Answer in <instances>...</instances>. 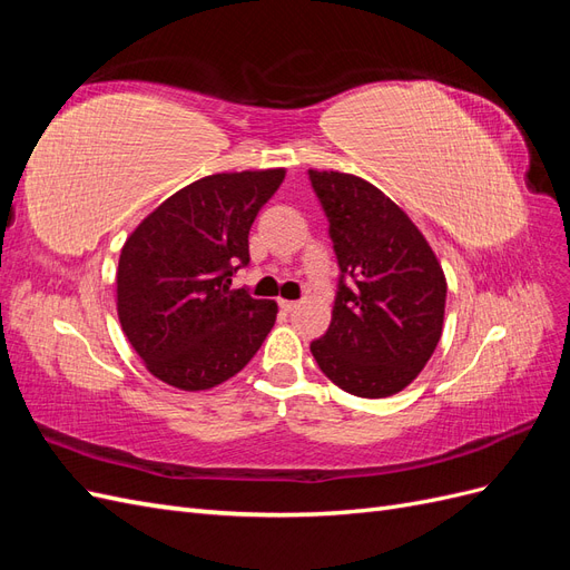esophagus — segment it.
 <instances>
[{"mask_svg":"<svg viewBox=\"0 0 570 570\" xmlns=\"http://www.w3.org/2000/svg\"><path fill=\"white\" fill-rule=\"evenodd\" d=\"M278 306L283 308V312H295V308H297V302H292V299H278Z\"/></svg>","mask_w":570,"mask_h":570,"instance_id":"esophagus-1","label":"esophagus"}]
</instances>
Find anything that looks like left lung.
I'll return each instance as SVG.
<instances>
[{"instance_id": "1", "label": "left lung", "mask_w": 570, "mask_h": 570, "mask_svg": "<svg viewBox=\"0 0 570 570\" xmlns=\"http://www.w3.org/2000/svg\"><path fill=\"white\" fill-rule=\"evenodd\" d=\"M308 178L342 271L312 354L344 392L392 396L416 381L442 337L444 271L416 223L375 185L340 170L308 168Z\"/></svg>"}]
</instances>
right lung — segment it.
Returning a JSON list of instances; mask_svg holds the SVG:
<instances>
[{
  "instance_id": "1",
  "label": "right lung",
  "mask_w": 570,
  "mask_h": 570,
  "mask_svg": "<svg viewBox=\"0 0 570 570\" xmlns=\"http://www.w3.org/2000/svg\"><path fill=\"white\" fill-rule=\"evenodd\" d=\"M283 178L285 168L199 178L128 235L116 312L161 383L212 390L243 371L271 333L278 304L230 289V275L249 264V228Z\"/></svg>"
}]
</instances>
